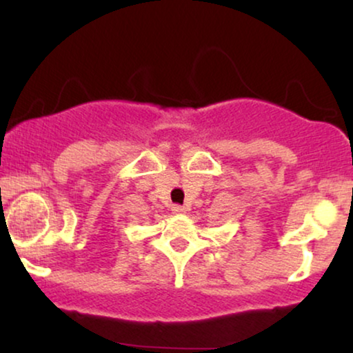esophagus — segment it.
<instances>
[{
	"mask_svg": "<svg viewBox=\"0 0 353 353\" xmlns=\"http://www.w3.org/2000/svg\"><path fill=\"white\" fill-rule=\"evenodd\" d=\"M172 210L175 212V214H185L186 207H185V205H180V204H175V205L172 207Z\"/></svg>",
	"mask_w": 353,
	"mask_h": 353,
	"instance_id": "34e87169",
	"label": "esophagus"
}]
</instances>
